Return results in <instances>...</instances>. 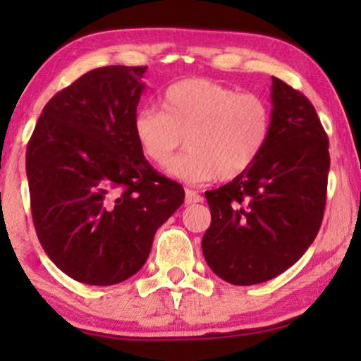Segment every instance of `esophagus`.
Segmentation results:
<instances>
[{"label": "esophagus", "mask_w": 361, "mask_h": 361, "mask_svg": "<svg viewBox=\"0 0 361 361\" xmlns=\"http://www.w3.org/2000/svg\"><path fill=\"white\" fill-rule=\"evenodd\" d=\"M200 202H204V197L200 194H197L195 190H185V204L187 205H192V204H200Z\"/></svg>", "instance_id": "1"}]
</instances>
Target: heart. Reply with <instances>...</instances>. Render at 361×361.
<instances>
[{
	"mask_svg": "<svg viewBox=\"0 0 361 361\" xmlns=\"http://www.w3.org/2000/svg\"><path fill=\"white\" fill-rule=\"evenodd\" d=\"M133 133L142 156L157 167L169 164L186 137L190 151L167 169L176 179L189 184L216 177L231 180L243 176L263 152L271 133V108L256 93L192 78L162 93L161 111H137Z\"/></svg>",
	"mask_w": 361,
	"mask_h": 361,
	"instance_id": "heart-1",
	"label": "heart"
}]
</instances>
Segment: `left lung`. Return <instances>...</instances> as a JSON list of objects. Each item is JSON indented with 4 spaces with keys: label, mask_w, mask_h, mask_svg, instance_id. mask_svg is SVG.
I'll return each mask as SVG.
<instances>
[{
    "label": "left lung",
    "mask_w": 361,
    "mask_h": 361,
    "mask_svg": "<svg viewBox=\"0 0 361 361\" xmlns=\"http://www.w3.org/2000/svg\"><path fill=\"white\" fill-rule=\"evenodd\" d=\"M271 133L243 176L205 192L207 264L226 283L269 281L298 263L319 233L330 169L329 137L307 98L273 77Z\"/></svg>",
    "instance_id": "obj_1"
}]
</instances>
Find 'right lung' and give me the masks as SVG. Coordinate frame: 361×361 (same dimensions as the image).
Segmentation results:
<instances>
[{
	"mask_svg": "<svg viewBox=\"0 0 361 361\" xmlns=\"http://www.w3.org/2000/svg\"><path fill=\"white\" fill-rule=\"evenodd\" d=\"M147 67L87 72L54 95L26 151L37 238L62 273L111 286L146 263L184 189L145 159L133 120Z\"/></svg>",
	"mask_w": 361,
	"mask_h": 361,
	"instance_id": "1",
	"label": "right lung"
}]
</instances>
